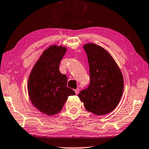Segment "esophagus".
<instances>
[{
	"instance_id": "esophagus-1",
	"label": "esophagus",
	"mask_w": 149,
	"mask_h": 149,
	"mask_svg": "<svg viewBox=\"0 0 149 149\" xmlns=\"http://www.w3.org/2000/svg\"><path fill=\"white\" fill-rule=\"evenodd\" d=\"M75 94H76V95L78 94L79 92V89L77 88V89H76V90H75Z\"/></svg>"
}]
</instances>
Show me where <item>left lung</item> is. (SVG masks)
Here are the masks:
<instances>
[{
  "label": "left lung",
  "mask_w": 149,
  "mask_h": 149,
  "mask_svg": "<svg viewBox=\"0 0 149 149\" xmlns=\"http://www.w3.org/2000/svg\"><path fill=\"white\" fill-rule=\"evenodd\" d=\"M90 67V83L78 94L86 110L105 115L114 110L120 100L124 79L116 61L105 49L94 43L84 45Z\"/></svg>",
  "instance_id": "left-lung-1"
}]
</instances>
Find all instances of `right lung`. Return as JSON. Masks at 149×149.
<instances>
[{
    "instance_id": "right-lung-1",
    "label": "right lung",
    "mask_w": 149,
    "mask_h": 149,
    "mask_svg": "<svg viewBox=\"0 0 149 149\" xmlns=\"http://www.w3.org/2000/svg\"><path fill=\"white\" fill-rule=\"evenodd\" d=\"M65 47L52 45L42 53L29 77L28 93L33 105L47 116L57 114L69 96L75 93L67 87L68 78L59 72Z\"/></svg>"
}]
</instances>
